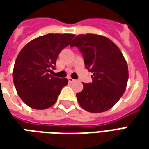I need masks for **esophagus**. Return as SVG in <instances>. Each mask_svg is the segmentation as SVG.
<instances>
[{
	"instance_id": "1",
	"label": "esophagus",
	"mask_w": 149,
	"mask_h": 149,
	"mask_svg": "<svg viewBox=\"0 0 149 149\" xmlns=\"http://www.w3.org/2000/svg\"><path fill=\"white\" fill-rule=\"evenodd\" d=\"M68 81H69V82H71V83H72V82L76 81V80H74V79H72V78L71 77H68Z\"/></svg>"
}]
</instances>
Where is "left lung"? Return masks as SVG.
<instances>
[{
    "instance_id": "left-lung-1",
    "label": "left lung",
    "mask_w": 149,
    "mask_h": 149,
    "mask_svg": "<svg viewBox=\"0 0 149 149\" xmlns=\"http://www.w3.org/2000/svg\"><path fill=\"white\" fill-rule=\"evenodd\" d=\"M73 46L83 54L85 68L93 72V82L83 83V90L77 93L78 103L93 113L110 109L124 94L128 80L121 51L111 40L97 34L78 35L70 44Z\"/></svg>"
}]
</instances>
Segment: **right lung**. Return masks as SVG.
Listing matches in <instances>:
<instances>
[{
  "mask_svg": "<svg viewBox=\"0 0 149 149\" xmlns=\"http://www.w3.org/2000/svg\"><path fill=\"white\" fill-rule=\"evenodd\" d=\"M74 34L49 33L25 45L15 61L13 79L17 94L34 109H46L57 100L68 79L50 74L62 49L69 45Z\"/></svg>",
  "mask_w": 149,
  "mask_h": 149,
  "instance_id": "1",
  "label": "right lung"
}]
</instances>
